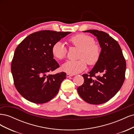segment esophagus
Wrapping results in <instances>:
<instances>
[{"instance_id":"obj_1","label":"esophagus","mask_w":134,"mask_h":134,"mask_svg":"<svg viewBox=\"0 0 134 134\" xmlns=\"http://www.w3.org/2000/svg\"><path fill=\"white\" fill-rule=\"evenodd\" d=\"M72 75H72V74H66V77H67V78H69V77H70V76H72Z\"/></svg>"}]
</instances>
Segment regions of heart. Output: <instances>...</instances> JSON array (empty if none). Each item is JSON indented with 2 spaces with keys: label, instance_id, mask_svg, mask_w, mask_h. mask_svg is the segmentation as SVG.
<instances>
[{
  "label": "heart",
  "instance_id": "1",
  "mask_svg": "<svg viewBox=\"0 0 134 134\" xmlns=\"http://www.w3.org/2000/svg\"><path fill=\"white\" fill-rule=\"evenodd\" d=\"M70 43L80 49L79 59L77 61H68L62 65V70L68 74H76L82 71L86 68L87 63L93 65L98 62L100 55V48L95 43L94 38L85 34H78L71 37ZM52 55L57 60H61L66 57L67 50L63 43L58 41L55 43L51 48Z\"/></svg>",
  "mask_w": 134,
  "mask_h": 134
}]
</instances>
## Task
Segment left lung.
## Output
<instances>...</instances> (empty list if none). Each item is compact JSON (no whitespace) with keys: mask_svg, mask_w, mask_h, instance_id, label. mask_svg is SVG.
<instances>
[{"mask_svg":"<svg viewBox=\"0 0 134 134\" xmlns=\"http://www.w3.org/2000/svg\"><path fill=\"white\" fill-rule=\"evenodd\" d=\"M83 32L96 36L101 51L94 66L88 74L82 75L84 83L78 87L77 91L87 103L102 104L114 97L122 87L126 64L119 43L108 34L95 30Z\"/></svg>","mask_w":134,"mask_h":134,"instance_id":"8db88e82","label":"left lung"}]
</instances>
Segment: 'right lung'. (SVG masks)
Returning a JSON list of instances; mask_svg holds the SVG:
<instances>
[{
	"label": "right lung",
	"instance_id": "add662e5",
	"mask_svg": "<svg viewBox=\"0 0 134 134\" xmlns=\"http://www.w3.org/2000/svg\"><path fill=\"white\" fill-rule=\"evenodd\" d=\"M70 32L40 31L30 35L15 50L11 64L14 86L23 97L37 104L46 103L58 94L66 74L49 72L59 67L51 48Z\"/></svg>",
	"mask_w": 134,
	"mask_h": 134
}]
</instances>
